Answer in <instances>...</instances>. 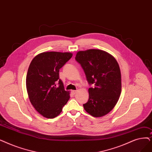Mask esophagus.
<instances>
[{"label":"esophagus","instance_id":"obj_1","mask_svg":"<svg viewBox=\"0 0 152 152\" xmlns=\"http://www.w3.org/2000/svg\"><path fill=\"white\" fill-rule=\"evenodd\" d=\"M77 92V91H71V93H72V94H73V95H75L76 93Z\"/></svg>","mask_w":152,"mask_h":152}]
</instances>
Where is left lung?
Masks as SVG:
<instances>
[{
	"label": "left lung",
	"instance_id": "left-lung-1",
	"mask_svg": "<svg viewBox=\"0 0 152 152\" xmlns=\"http://www.w3.org/2000/svg\"><path fill=\"white\" fill-rule=\"evenodd\" d=\"M76 60L81 64L89 84V100L84 110L95 117L107 114L120 97L122 83L119 66L109 53L96 49L78 51Z\"/></svg>",
	"mask_w": 152,
	"mask_h": 152
}]
</instances>
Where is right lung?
I'll return each instance as SVG.
<instances>
[{
    "label": "right lung",
    "instance_id": "right-lung-1",
    "mask_svg": "<svg viewBox=\"0 0 152 152\" xmlns=\"http://www.w3.org/2000/svg\"><path fill=\"white\" fill-rule=\"evenodd\" d=\"M72 56L69 52H43L30 63L26 77L27 93L33 106L46 118L57 117L69 99V91L64 90L59 71Z\"/></svg>",
    "mask_w": 152,
    "mask_h": 152
}]
</instances>
